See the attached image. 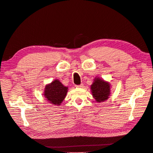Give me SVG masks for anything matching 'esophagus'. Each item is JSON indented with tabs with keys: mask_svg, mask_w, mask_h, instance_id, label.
Wrapping results in <instances>:
<instances>
[{
	"mask_svg": "<svg viewBox=\"0 0 153 153\" xmlns=\"http://www.w3.org/2000/svg\"><path fill=\"white\" fill-rule=\"evenodd\" d=\"M76 88H83L84 87V85L82 84H80V85H77V86H76Z\"/></svg>",
	"mask_w": 153,
	"mask_h": 153,
	"instance_id": "1",
	"label": "esophagus"
}]
</instances>
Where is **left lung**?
Returning <instances> with one entry per match:
<instances>
[{"label": "left lung", "instance_id": "left-lung-1", "mask_svg": "<svg viewBox=\"0 0 153 153\" xmlns=\"http://www.w3.org/2000/svg\"><path fill=\"white\" fill-rule=\"evenodd\" d=\"M93 97L97 103L104 102L110 98L111 94V84L103 79L97 77L91 85Z\"/></svg>", "mask_w": 153, "mask_h": 153}]
</instances>
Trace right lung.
<instances>
[{
  "label": "right lung",
  "mask_w": 153,
  "mask_h": 153,
  "mask_svg": "<svg viewBox=\"0 0 153 153\" xmlns=\"http://www.w3.org/2000/svg\"><path fill=\"white\" fill-rule=\"evenodd\" d=\"M68 87L64 86L59 79H55L45 86L43 96L50 103L60 106L65 99Z\"/></svg>",
  "instance_id": "right-lung-1"
}]
</instances>
